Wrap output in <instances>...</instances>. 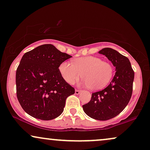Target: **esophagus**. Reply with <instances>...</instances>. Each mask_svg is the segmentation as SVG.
I'll use <instances>...</instances> for the list:
<instances>
[{"mask_svg": "<svg viewBox=\"0 0 150 150\" xmlns=\"http://www.w3.org/2000/svg\"><path fill=\"white\" fill-rule=\"evenodd\" d=\"M81 91L79 90V89H75V94L76 95H79L80 93H81Z\"/></svg>", "mask_w": 150, "mask_h": 150, "instance_id": "obj_1", "label": "esophagus"}]
</instances>
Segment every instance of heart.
<instances>
[{
    "mask_svg": "<svg viewBox=\"0 0 150 150\" xmlns=\"http://www.w3.org/2000/svg\"><path fill=\"white\" fill-rule=\"evenodd\" d=\"M59 71L68 84L73 85L83 77L82 84L92 90L103 89L112 79L114 73L112 65L96 56L76 58L73 63L64 61L59 66Z\"/></svg>",
    "mask_w": 150,
    "mask_h": 150,
    "instance_id": "b5f03b06",
    "label": "heart"
}]
</instances>
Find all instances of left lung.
Returning <instances> with one entry per match:
<instances>
[{"label": "left lung", "mask_w": 150, "mask_h": 150, "mask_svg": "<svg viewBox=\"0 0 150 150\" xmlns=\"http://www.w3.org/2000/svg\"><path fill=\"white\" fill-rule=\"evenodd\" d=\"M98 53L112 62L116 73L106 88L92 93L90 101L83 105V109L92 118L107 120L118 115L127 105L132 94L134 72L129 59L116 50L106 47Z\"/></svg>", "instance_id": "obj_1"}]
</instances>
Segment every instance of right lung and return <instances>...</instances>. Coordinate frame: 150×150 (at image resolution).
I'll use <instances>...</instances> for the list:
<instances>
[{
  "label": "right lung",
  "instance_id": "1",
  "mask_svg": "<svg viewBox=\"0 0 150 150\" xmlns=\"http://www.w3.org/2000/svg\"><path fill=\"white\" fill-rule=\"evenodd\" d=\"M71 57L51 44L37 47L23 56L16 73V95L29 115L49 120L63 113L66 98L75 90L61 76L59 66Z\"/></svg>",
  "mask_w": 150,
  "mask_h": 150
}]
</instances>
